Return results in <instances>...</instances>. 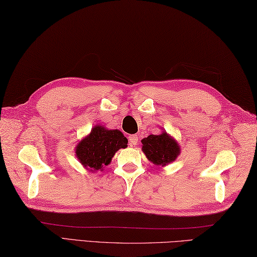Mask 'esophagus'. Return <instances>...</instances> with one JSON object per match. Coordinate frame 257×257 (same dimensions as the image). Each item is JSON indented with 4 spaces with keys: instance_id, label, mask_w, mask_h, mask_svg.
Listing matches in <instances>:
<instances>
[{
    "instance_id": "1",
    "label": "esophagus",
    "mask_w": 257,
    "mask_h": 257,
    "mask_svg": "<svg viewBox=\"0 0 257 257\" xmlns=\"http://www.w3.org/2000/svg\"><path fill=\"white\" fill-rule=\"evenodd\" d=\"M128 141H130V144H132V145H136L138 144V142H139V138H138V135H130V138H128Z\"/></svg>"
}]
</instances>
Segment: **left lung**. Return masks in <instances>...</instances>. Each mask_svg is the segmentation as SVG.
<instances>
[{
    "label": "left lung",
    "instance_id": "left-lung-1",
    "mask_svg": "<svg viewBox=\"0 0 257 257\" xmlns=\"http://www.w3.org/2000/svg\"><path fill=\"white\" fill-rule=\"evenodd\" d=\"M142 152L152 163L165 166L176 160L181 153L179 143L166 132L160 135H149L142 140Z\"/></svg>",
    "mask_w": 257,
    "mask_h": 257
}]
</instances>
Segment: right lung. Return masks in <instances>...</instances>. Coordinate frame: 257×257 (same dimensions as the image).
<instances>
[{"label":"right lung","mask_w":257,"mask_h":257,"mask_svg":"<svg viewBox=\"0 0 257 257\" xmlns=\"http://www.w3.org/2000/svg\"><path fill=\"white\" fill-rule=\"evenodd\" d=\"M127 142L121 131L96 125L90 134L78 142L75 154L85 169L92 172L102 171L104 166L111 163L114 154L119 149L127 148Z\"/></svg>","instance_id":"obj_1"}]
</instances>
